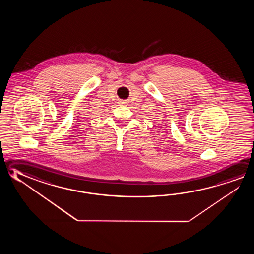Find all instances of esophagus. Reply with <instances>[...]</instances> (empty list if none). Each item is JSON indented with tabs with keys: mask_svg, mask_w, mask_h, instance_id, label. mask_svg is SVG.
<instances>
[{
	"mask_svg": "<svg viewBox=\"0 0 254 254\" xmlns=\"http://www.w3.org/2000/svg\"><path fill=\"white\" fill-rule=\"evenodd\" d=\"M126 104H127L126 101H121V104H123V105H125Z\"/></svg>",
	"mask_w": 254,
	"mask_h": 254,
	"instance_id": "esophagus-1",
	"label": "esophagus"
}]
</instances>
